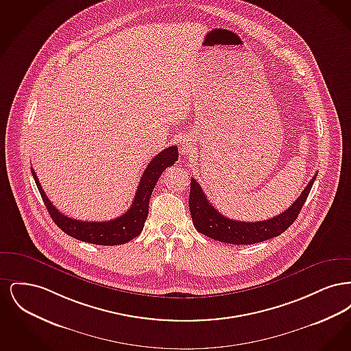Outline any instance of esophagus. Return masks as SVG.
Listing matches in <instances>:
<instances>
[{
  "instance_id": "1",
  "label": "esophagus",
  "mask_w": 351,
  "mask_h": 351,
  "mask_svg": "<svg viewBox=\"0 0 351 351\" xmlns=\"http://www.w3.org/2000/svg\"><path fill=\"white\" fill-rule=\"evenodd\" d=\"M180 149H182L184 154H189V152H192L193 149H195V145H193V142L191 139H184L182 145H180Z\"/></svg>"
}]
</instances>
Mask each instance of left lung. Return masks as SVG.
<instances>
[{
    "instance_id": "obj_1",
    "label": "left lung",
    "mask_w": 351,
    "mask_h": 351,
    "mask_svg": "<svg viewBox=\"0 0 351 351\" xmlns=\"http://www.w3.org/2000/svg\"><path fill=\"white\" fill-rule=\"evenodd\" d=\"M315 175L312 180L301 192L298 200L295 201L283 213L275 217L258 221L245 222L225 217L208 201L200 184L195 179H191L189 192V210L193 219L195 228L201 234L216 239L219 242L232 245H252L267 241L269 238L278 237L284 233L299 216L301 208L304 206L306 197L316 180Z\"/></svg>"
}]
</instances>
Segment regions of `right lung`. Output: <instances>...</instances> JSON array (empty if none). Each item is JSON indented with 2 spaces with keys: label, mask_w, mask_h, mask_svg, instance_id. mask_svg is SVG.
Returning a JSON list of instances; mask_svg holds the SVG:
<instances>
[{
  "label": "right lung",
  "mask_w": 351,
  "mask_h": 351,
  "mask_svg": "<svg viewBox=\"0 0 351 351\" xmlns=\"http://www.w3.org/2000/svg\"><path fill=\"white\" fill-rule=\"evenodd\" d=\"M178 158H179V152L176 146L167 147L160 151L156 156H154V159L147 165V167L145 168V172L139 180V185L135 192L130 209L119 217L110 221H102V222L101 221L97 222L79 221L60 213L47 199L33 168H32V173L51 218L59 226V229H62L68 235L86 243L101 245V246H116V245H123L132 241L143 230L145 222L149 215L151 193L158 183L160 175L163 173V171L169 166H172L178 160Z\"/></svg>",
  "instance_id": "right-lung-1"
}]
</instances>
